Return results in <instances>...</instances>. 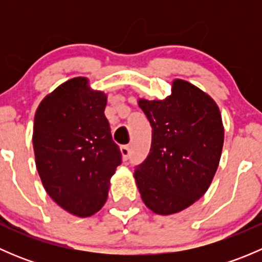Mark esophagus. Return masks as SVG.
<instances>
[{
  "label": "esophagus",
  "mask_w": 262,
  "mask_h": 262,
  "mask_svg": "<svg viewBox=\"0 0 262 262\" xmlns=\"http://www.w3.org/2000/svg\"><path fill=\"white\" fill-rule=\"evenodd\" d=\"M120 152H121V155H123V158L125 161L130 157V147H129L128 144H125V146H121Z\"/></svg>",
  "instance_id": "1"
}]
</instances>
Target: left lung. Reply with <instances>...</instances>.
Here are the masks:
<instances>
[{"instance_id":"1","label":"left lung","mask_w":262,"mask_h":262,"mask_svg":"<svg viewBox=\"0 0 262 262\" xmlns=\"http://www.w3.org/2000/svg\"><path fill=\"white\" fill-rule=\"evenodd\" d=\"M152 126L147 158L134 168L144 204L157 214L184 210L205 194L221 160L224 130L215 102L186 81L165 100H141Z\"/></svg>"}]
</instances>
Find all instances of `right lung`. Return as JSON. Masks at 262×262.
<instances>
[{
	"instance_id": "obj_1",
	"label": "right lung",
	"mask_w": 262,
	"mask_h": 262,
	"mask_svg": "<svg viewBox=\"0 0 262 262\" xmlns=\"http://www.w3.org/2000/svg\"><path fill=\"white\" fill-rule=\"evenodd\" d=\"M105 106L106 96L78 77L60 84L36 110L33 146L39 176L49 196L77 216L101 209L121 163Z\"/></svg>"
}]
</instances>
